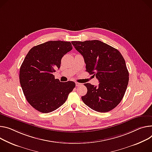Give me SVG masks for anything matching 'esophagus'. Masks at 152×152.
Wrapping results in <instances>:
<instances>
[{
	"instance_id": "obj_1",
	"label": "esophagus",
	"mask_w": 152,
	"mask_h": 152,
	"mask_svg": "<svg viewBox=\"0 0 152 152\" xmlns=\"http://www.w3.org/2000/svg\"><path fill=\"white\" fill-rule=\"evenodd\" d=\"M75 84H76V87H78V86H80V85H81V84H80V83H79V82H76Z\"/></svg>"
}]
</instances>
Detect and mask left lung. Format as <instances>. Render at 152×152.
<instances>
[{
	"instance_id": "8db88e82",
	"label": "left lung",
	"mask_w": 152,
	"mask_h": 152,
	"mask_svg": "<svg viewBox=\"0 0 152 152\" xmlns=\"http://www.w3.org/2000/svg\"><path fill=\"white\" fill-rule=\"evenodd\" d=\"M84 59L86 72L99 82L98 86L84 84L87 94L82 96L86 105L94 111L105 113L115 108L126 91L129 73L126 61L116 48L98 40L72 41Z\"/></svg>"
}]
</instances>
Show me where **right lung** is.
<instances>
[{"instance_id":"obj_1","label":"right lung","mask_w":152,"mask_h":152,"mask_svg":"<svg viewBox=\"0 0 152 152\" xmlns=\"http://www.w3.org/2000/svg\"><path fill=\"white\" fill-rule=\"evenodd\" d=\"M72 48L70 42L48 41L33 47L25 56L20 68V84L26 99L37 111L47 113L58 109L75 87L74 82H61L53 74Z\"/></svg>"}]
</instances>
